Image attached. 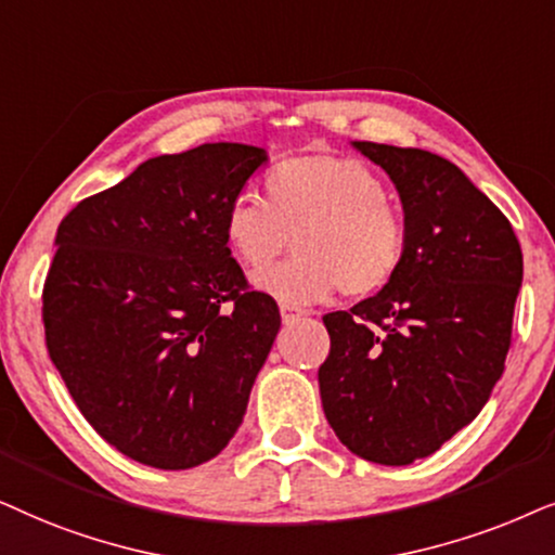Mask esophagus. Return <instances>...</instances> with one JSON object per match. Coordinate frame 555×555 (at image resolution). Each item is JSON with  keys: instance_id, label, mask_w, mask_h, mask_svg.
Returning <instances> with one entry per match:
<instances>
[{"instance_id": "obj_1", "label": "esophagus", "mask_w": 555, "mask_h": 555, "mask_svg": "<svg viewBox=\"0 0 555 555\" xmlns=\"http://www.w3.org/2000/svg\"><path fill=\"white\" fill-rule=\"evenodd\" d=\"M279 312H282L284 322H294V320H299L301 314H307L305 309L297 307V305H289V301H282V305H279Z\"/></svg>"}]
</instances>
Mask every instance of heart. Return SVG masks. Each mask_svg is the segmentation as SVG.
I'll use <instances>...</instances> for the list:
<instances>
[{
	"label": "heart",
	"instance_id": "1",
	"mask_svg": "<svg viewBox=\"0 0 555 555\" xmlns=\"http://www.w3.org/2000/svg\"><path fill=\"white\" fill-rule=\"evenodd\" d=\"M266 201L238 195L225 208L223 238L243 269L258 271L289 246L297 254L256 276L258 289L309 305L343 289L365 299L386 289L409 256V220L365 162L299 154L263 177Z\"/></svg>",
	"mask_w": 555,
	"mask_h": 555
}]
</instances>
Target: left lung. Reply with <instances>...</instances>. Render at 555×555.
<instances>
[{"label": "left lung", "mask_w": 555, "mask_h": 555, "mask_svg": "<svg viewBox=\"0 0 555 555\" xmlns=\"http://www.w3.org/2000/svg\"><path fill=\"white\" fill-rule=\"evenodd\" d=\"M386 169L409 220V256L386 289L324 314L320 365L332 431L375 464L434 454L482 411L505 371L522 250L513 225L452 162L354 142Z\"/></svg>", "instance_id": "left-lung-1"}]
</instances>
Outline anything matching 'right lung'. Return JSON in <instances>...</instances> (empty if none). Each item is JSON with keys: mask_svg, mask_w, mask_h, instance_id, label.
<instances>
[{"mask_svg": "<svg viewBox=\"0 0 555 555\" xmlns=\"http://www.w3.org/2000/svg\"><path fill=\"white\" fill-rule=\"evenodd\" d=\"M263 162L233 142L162 154L57 225L50 360L95 434L150 467L223 452L282 324L223 238L225 208Z\"/></svg>", "mask_w": 555, "mask_h": 555, "instance_id": "1", "label": "right lung"}]
</instances>
